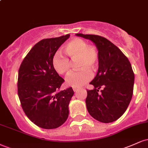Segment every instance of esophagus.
Segmentation results:
<instances>
[{
    "label": "esophagus",
    "instance_id": "esophagus-1",
    "mask_svg": "<svg viewBox=\"0 0 148 148\" xmlns=\"http://www.w3.org/2000/svg\"><path fill=\"white\" fill-rule=\"evenodd\" d=\"M79 90V88H76V87L73 88V90H74V92H77Z\"/></svg>",
    "mask_w": 148,
    "mask_h": 148
}]
</instances>
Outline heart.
Segmentation results:
<instances>
[{
	"instance_id": "b5f03b06",
	"label": "heart",
	"mask_w": 148,
	"mask_h": 148,
	"mask_svg": "<svg viewBox=\"0 0 148 148\" xmlns=\"http://www.w3.org/2000/svg\"><path fill=\"white\" fill-rule=\"evenodd\" d=\"M65 53L72 61H77L76 66L80 69L69 75L66 79L67 86L81 87L90 81L93 74L90 69H95L99 60V53L95 46L88 45L81 38L72 39L64 47ZM53 67L58 74L67 75L70 72L71 62L67 58L57 52L52 59Z\"/></svg>"
}]
</instances>
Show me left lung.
<instances>
[{
    "label": "left lung",
    "instance_id": "1",
    "mask_svg": "<svg viewBox=\"0 0 148 148\" xmlns=\"http://www.w3.org/2000/svg\"><path fill=\"white\" fill-rule=\"evenodd\" d=\"M76 35L92 42L99 53L97 73L90 83L94 89L87 90L88 113L101 123L114 122L126 111L133 95L134 74L130 62L118 47L105 37L81 33Z\"/></svg>",
    "mask_w": 148,
    "mask_h": 148
}]
</instances>
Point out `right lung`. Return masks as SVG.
<instances>
[{"label":"right lung","mask_w":148,"mask_h":148,"mask_svg":"<svg viewBox=\"0 0 148 148\" xmlns=\"http://www.w3.org/2000/svg\"><path fill=\"white\" fill-rule=\"evenodd\" d=\"M70 35L44 39L23 59L18 75V95L25 114L37 126L59 127L67 120L72 88L59 90L64 79L53 67L52 59Z\"/></svg>","instance_id":"1"}]
</instances>
